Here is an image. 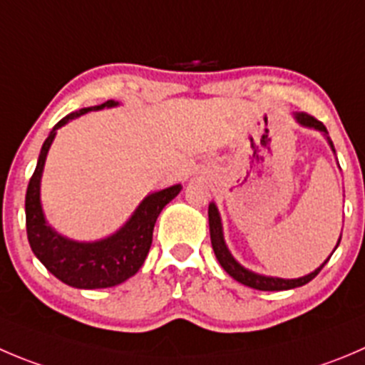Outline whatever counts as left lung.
I'll list each match as a JSON object with an SVG mask.
<instances>
[{
	"label": "left lung",
	"instance_id": "1",
	"mask_svg": "<svg viewBox=\"0 0 365 365\" xmlns=\"http://www.w3.org/2000/svg\"><path fill=\"white\" fill-rule=\"evenodd\" d=\"M292 118H294V121L298 123L299 126H303V128H310V130H316V132L323 133L324 139H327V143H328V146H330V150L334 151V155H335L334 143H331V139L328 137L327 126H324L323 123L317 121V119L312 118V115L305 114V112H294V114H292ZM208 226H210L212 250H214L215 258L219 260L221 267L228 272L233 280H237L239 284H242V285H247V287H251V289H257V291H289V289H296V287H302V285L309 284L310 280H314V278L319 274V271L324 267V264L330 260V257L334 255V251L337 250L339 242H341V237H342V233H341V237H339L337 244H335V247H334V251L330 253V257H328L327 260L319 265V267L314 269L312 272H309V274H305V277H299V278H278V277H265V274H260V272L251 271V269L244 267L240 262L235 260V257L232 255V251H230L228 246H226L225 232H222L221 214H219V210H217V207H215L214 201L208 205Z\"/></svg>",
	"mask_w": 365,
	"mask_h": 365
}]
</instances>
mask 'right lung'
<instances>
[{"instance_id":"obj_1","label":"right lung","mask_w":365,"mask_h":365,"mask_svg":"<svg viewBox=\"0 0 365 365\" xmlns=\"http://www.w3.org/2000/svg\"><path fill=\"white\" fill-rule=\"evenodd\" d=\"M119 101L108 100L98 107L80 108L56 123L44 140L37 168L26 189V233L35 257L63 284L74 289H107L132 278L148 257L153 240V228L162 208L175 200L182 185L168 187L144 197L128 221L112 235L98 240H74L56 232L46 219L41 201V182L46 157L55 140L56 130L87 112L118 107Z\"/></svg>"}]
</instances>
